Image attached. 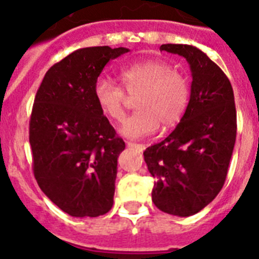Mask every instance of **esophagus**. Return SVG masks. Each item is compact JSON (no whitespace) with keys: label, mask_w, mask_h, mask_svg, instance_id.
<instances>
[{"label":"esophagus","mask_w":259,"mask_h":259,"mask_svg":"<svg viewBox=\"0 0 259 259\" xmlns=\"http://www.w3.org/2000/svg\"><path fill=\"white\" fill-rule=\"evenodd\" d=\"M126 145L129 146V147H136V148H138L139 151H143V150H145L146 148V146L145 145H141V143H134V142H126Z\"/></svg>","instance_id":"obj_1"}]
</instances>
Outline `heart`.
Wrapping results in <instances>:
<instances>
[{
  "mask_svg": "<svg viewBox=\"0 0 259 259\" xmlns=\"http://www.w3.org/2000/svg\"><path fill=\"white\" fill-rule=\"evenodd\" d=\"M122 87L107 76H99L92 95L100 112L112 121L125 113L127 95H136L137 111L123 121L121 133L129 138L151 136L161 123L169 127L181 120L189 103V83L169 64L147 60L120 69Z\"/></svg>",
  "mask_w": 259,
  "mask_h": 259,
  "instance_id": "1",
  "label": "heart"
}]
</instances>
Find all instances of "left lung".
I'll list each match as a JSON object with an SVG mask.
<instances>
[{
  "instance_id": "1",
  "label": "left lung",
  "mask_w": 259,
  "mask_h": 259,
  "mask_svg": "<svg viewBox=\"0 0 259 259\" xmlns=\"http://www.w3.org/2000/svg\"><path fill=\"white\" fill-rule=\"evenodd\" d=\"M160 51L186 58L192 91L176 129L143 155L155 179V206L170 215L190 217L206 207L226 183L237 133L235 96L223 70L198 48L163 44Z\"/></svg>"
}]
</instances>
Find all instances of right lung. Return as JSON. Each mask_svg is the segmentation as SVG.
<instances>
[{
  "label": "right lung",
  "mask_w": 259,
  "mask_h": 259,
  "mask_svg": "<svg viewBox=\"0 0 259 259\" xmlns=\"http://www.w3.org/2000/svg\"><path fill=\"white\" fill-rule=\"evenodd\" d=\"M127 48L90 47L47 71L30 118L37 185L71 217L95 218L113 206L117 157L125 148L100 112L92 87L108 62Z\"/></svg>",
  "instance_id": "1"
}]
</instances>
